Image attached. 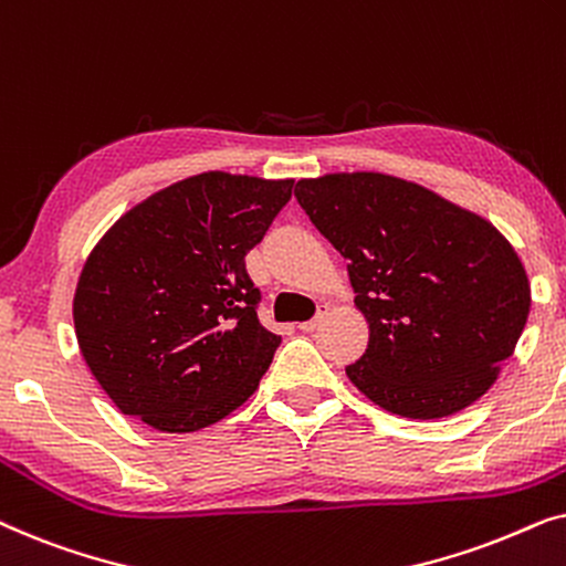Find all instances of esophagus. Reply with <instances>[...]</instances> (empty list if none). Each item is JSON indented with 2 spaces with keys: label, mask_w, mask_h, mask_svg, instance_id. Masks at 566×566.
Here are the masks:
<instances>
[{
  "label": "esophagus",
  "mask_w": 566,
  "mask_h": 566,
  "mask_svg": "<svg viewBox=\"0 0 566 566\" xmlns=\"http://www.w3.org/2000/svg\"><path fill=\"white\" fill-rule=\"evenodd\" d=\"M324 316H327V306H319L316 308V314H314V319H308V322H301L298 324V329L301 332H314L316 329V324H319Z\"/></svg>",
  "instance_id": "esophagus-1"
}]
</instances>
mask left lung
I'll use <instances>...</instances> for the list:
<instances>
[{
	"mask_svg": "<svg viewBox=\"0 0 566 566\" xmlns=\"http://www.w3.org/2000/svg\"><path fill=\"white\" fill-rule=\"evenodd\" d=\"M296 200L347 260L368 322L366 353L345 368L358 391L409 420L484 397L531 312L513 244L482 216L381 172L298 180Z\"/></svg>",
	"mask_w": 566,
	"mask_h": 566,
	"instance_id": "1",
	"label": "left lung"
}]
</instances>
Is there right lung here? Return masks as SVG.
Here are the masks:
<instances>
[{
  "label": "right lung",
  "mask_w": 566,
  "mask_h": 566,
  "mask_svg": "<svg viewBox=\"0 0 566 566\" xmlns=\"http://www.w3.org/2000/svg\"><path fill=\"white\" fill-rule=\"evenodd\" d=\"M291 190L293 180L203 172L142 200L95 244L74 329L123 415L192 432L252 397L281 337L258 319L244 258Z\"/></svg>",
  "instance_id": "obj_1"
}]
</instances>
